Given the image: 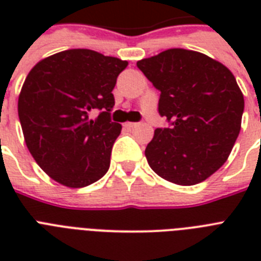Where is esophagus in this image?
<instances>
[{
	"mask_svg": "<svg viewBox=\"0 0 261 261\" xmlns=\"http://www.w3.org/2000/svg\"><path fill=\"white\" fill-rule=\"evenodd\" d=\"M137 124H138V123L126 122V123H124V127H126V128H133V127H135V126H137Z\"/></svg>",
	"mask_w": 261,
	"mask_h": 261,
	"instance_id": "esophagus-1",
	"label": "esophagus"
}]
</instances>
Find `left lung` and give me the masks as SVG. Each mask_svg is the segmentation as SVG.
I'll return each instance as SVG.
<instances>
[{"label":"left lung","instance_id":"left-lung-1","mask_svg":"<svg viewBox=\"0 0 261 261\" xmlns=\"http://www.w3.org/2000/svg\"><path fill=\"white\" fill-rule=\"evenodd\" d=\"M137 66L161 92L157 128L145 155L160 177L194 186L222 167L241 130L244 96L226 66L198 51L171 48Z\"/></svg>","mask_w":261,"mask_h":261}]
</instances>
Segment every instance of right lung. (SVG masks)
Here are the masks:
<instances>
[{
    "instance_id": "obj_1",
    "label": "right lung",
    "mask_w": 261,
    "mask_h": 261,
    "mask_svg": "<svg viewBox=\"0 0 261 261\" xmlns=\"http://www.w3.org/2000/svg\"><path fill=\"white\" fill-rule=\"evenodd\" d=\"M128 62L87 48L61 51L28 73L18 96L27 147L53 180L70 188L107 173L122 124L111 120L112 89ZM100 110L96 119L91 112Z\"/></svg>"
}]
</instances>
